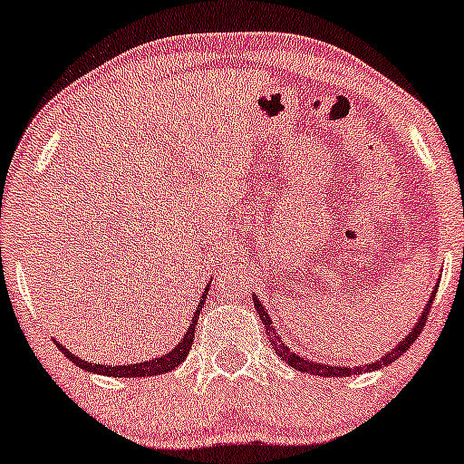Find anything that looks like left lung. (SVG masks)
<instances>
[{
    "instance_id": "8db88e82",
    "label": "left lung",
    "mask_w": 464,
    "mask_h": 464,
    "mask_svg": "<svg viewBox=\"0 0 464 464\" xmlns=\"http://www.w3.org/2000/svg\"><path fill=\"white\" fill-rule=\"evenodd\" d=\"M434 294H437V287H434V292H432V298L428 300V304H426V309H423V314H421V317L420 320H417V324H415V328H412V331L409 333V337L404 339V342H400L398 345H395V348L392 350V353H387L382 356L381 361H373V362H370V365H365V367H339V365H324V362H317V361H306L304 356H300V354H295V353H292V350H289V345L283 342L281 337H278V333H276V328L272 326V320H270V315H267V311H266V306L259 303V300H256V295H255V309H256V314H259V317H261V322H264V326H266V333H267V337H270V342H272V345H275V350H276V354L281 356L283 361L287 362V365H292L294 370H298V372H304V373H314V376H324V378H334V376H350V373H354V372H365V370H381V367H384V365H389V362H393L395 359H400L401 354L406 353V350L411 348L412 345V342H415L417 337H420V333H421V328L426 326V317H428V314H430V304H432V300H434Z\"/></svg>"
}]
</instances>
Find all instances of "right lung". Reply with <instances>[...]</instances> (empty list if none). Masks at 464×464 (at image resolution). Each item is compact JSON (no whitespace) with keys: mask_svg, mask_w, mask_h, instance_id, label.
<instances>
[{"mask_svg":"<svg viewBox=\"0 0 464 464\" xmlns=\"http://www.w3.org/2000/svg\"><path fill=\"white\" fill-rule=\"evenodd\" d=\"M209 287L205 289L203 298L198 300V306H197V314H194L192 317V324H189L188 333L183 334V339L175 345V350L169 354L160 356V359H153V361H142V362H133V365H103V362H88L80 359V356H75L72 353H69V350L64 348L63 343H58V348L63 350L66 359H71L72 362H75L77 367H82V370L86 372H92V373H103V376H111V378H142V376H155V373H166L170 370H175V367L181 362L183 359H186L189 348H192V339H194V326H197L198 322V314L203 311V304H205V295H208Z\"/></svg>","mask_w":464,"mask_h":464,"instance_id":"add662e5","label":"right lung"}]
</instances>
